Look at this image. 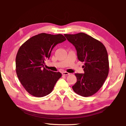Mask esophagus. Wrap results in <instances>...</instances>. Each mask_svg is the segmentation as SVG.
<instances>
[{"label": "esophagus", "mask_w": 126, "mask_h": 126, "mask_svg": "<svg viewBox=\"0 0 126 126\" xmlns=\"http://www.w3.org/2000/svg\"><path fill=\"white\" fill-rule=\"evenodd\" d=\"M62 75H64V76H66V75H69V74H70V73H68V72H66V71H63L62 72Z\"/></svg>", "instance_id": "obj_1"}]
</instances>
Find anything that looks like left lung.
Segmentation results:
<instances>
[{"mask_svg": "<svg viewBox=\"0 0 126 126\" xmlns=\"http://www.w3.org/2000/svg\"><path fill=\"white\" fill-rule=\"evenodd\" d=\"M77 51V58L84 62V74H75L77 82L72 88L76 94L88 97L97 93L109 73L108 53L104 45L84 33L64 34Z\"/></svg>", "mask_w": 126, "mask_h": 126, "instance_id": "8db88e82", "label": "left lung"}]
</instances>
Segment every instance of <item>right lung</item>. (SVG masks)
Returning <instances> with one entry per match:
<instances>
[{"instance_id": "1", "label": "right lung", "mask_w": 126, "mask_h": 126, "mask_svg": "<svg viewBox=\"0 0 126 126\" xmlns=\"http://www.w3.org/2000/svg\"><path fill=\"white\" fill-rule=\"evenodd\" d=\"M65 40L61 34L42 33L32 37L19 47L16 58V73L31 95L41 97L49 94L62 76L60 72L45 69L44 64L50 58L53 48Z\"/></svg>"}]
</instances>
